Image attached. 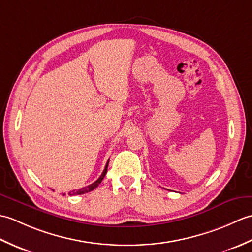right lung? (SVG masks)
Segmentation results:
<instances>
[{
    "instance_id": "right-lung-1",
    "label": "right lung",
    "mask_w": 252,
    "mask_h": 252,
    "mask_svg": "<svg viewBox=\"0 0 252 252\" xmlns=\"http://www.w3.org/2000/svg\"><path fill=\"white\" fill-rule=\"evenodd\" d=\"M108 163H109V160H108V161H107V163H106V167H105V169H104V171H103V173H101V175L99 176V178H98L97 180H96V181L94 182V183H92L91 185L85 186V187H82V189H79L78 190L69 191V194H68V195H70V196H74V195H82V194H85V192L92 191L93 189H95L96 187H97V186L100 184V182L104 180L105 175H106V173H107V168H108Z\"/></svg>"
}]
</instances>
